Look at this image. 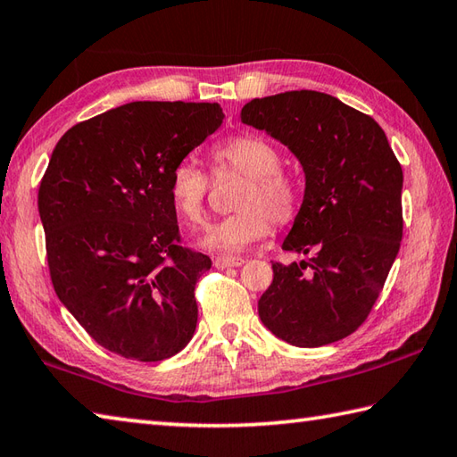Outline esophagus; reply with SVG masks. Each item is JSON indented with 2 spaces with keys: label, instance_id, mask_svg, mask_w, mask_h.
Wrapping results in <instances>:
<instances>
[{
  "label": "esophagus",
  "instance_id": "34e87169",
  "mask_svg": "<svg viewBox=\"0 0 457 457\" xmlns=\"http://www.w3.org/2000/svg\"><path fill=\"white\" fill-rule=\"evenodd\" d=\"M212 264L219 270H225V268H238L245 264V258H238V256H215L212 258Z\"/></svg>",
  "mask_w": 457,
  "mask_h": 457
}]
</instances>
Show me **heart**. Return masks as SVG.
<instances>
[{"label": "heart", "instance_id": "1", "mask_svg": "<svg viewBox=\"0 0 457 457\" xmlns=\"http://www.w3.org/2000/svg\"><path fill=\"white\" fill-rule=\"evenodd\" d=\"M212 173L245 175L235 204L238 211L207 228L203 245L219 253H240L272 235L276 225H287L297 215L300 193L294 179L282 171V154L268 137L238 134L212 147ZM170 199L177 215L187 225L204 220L211 193V177L189 160L173 165Z\"/></svg>", "mask_w": 457, "mask_h": 457}]
</instances>
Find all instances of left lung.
Instances as JSON below:
<instances>
[{
  "label": "left lung",
  "mask_w": 457,
  "mask_h": 457,
  "mask_svg": "<svg viewBox=\"0 0 457 457\" xmlns=\"http://www.w3.org/2000/svg\"><path fill=\"white\" fill-rule=\"evenodd\" d=\"M240 120L280 139L305 171L300 212L274 262L260 320L295 347L357 331L383 292L403 240V167L375 120L315 90L254 98Z\"/></svg>",
  "instance_id": "8db88e82"
}]
</instances>
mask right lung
I'll return each instance as SVG.
<instances>
[{
	"instance_id": "add662e5",
	"label": "right lung",
	"mask_w": 457,
	"mask_h": 457,
	"mask_svg": "<svg viewBox=\"0 0 457 457\" xmlns=\"http://www.w3.org/2000/svg\"><path fill=\"white\" fill-rule=\"evenodd\" d=\"M209 102H129L79 122L39 185L54 292L98 345L173 357L197 328L195 286L211 258L181 246L170 173L220 126Z\"/></svg>"
}]
</instances>
